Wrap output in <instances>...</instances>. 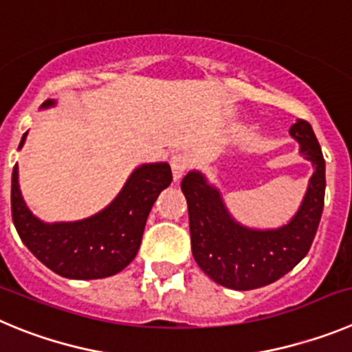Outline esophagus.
I'll list each match as a JSON object with an SVG mask.
<instances>
[{
	"label": "esophagus",
	"instance_id": "34e87169",
	"mask_svg": "<svg viewBox=\"0 0 352 352\" xmlns=\"http://www.w3.org/2000/svg\"><path fill=\"white\" fill-rule=\"evenodd\" d=\"M189 163H191V161H189V157L186 156V154H175V156H172V160H170V166H172L173 180L179 182V180L182 179L186 170L189 168Z\"/></svg>",
	"mask_w": 352,
	"mask_h": 352
}]
</instances>
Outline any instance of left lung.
<instances>
[{
	"label": "left lung",
	"mask_w": 352,
	"mask_h": 352,
	"mask_svg": "<svg viewBox=\"0 0 352 352\" xmlns=\"http://www.w3.org/2000/svg\"><path fill=\"white\" fill-rule=\"evenodd\" d=\"M289 135L316 170L298 212L284 226L275 230L243 226L231 217L219 189L210 186L205 175L189 172L182 179L192 256L198 267L221 286L247 291L275 283L293 270L312 245L324 205V157L307 121L298 119Z\"/></svg>",
	"instance_id": "left-lung-1"
}]
</instances>
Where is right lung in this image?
I'll return each mask as SVG.
<instances>
[{
	"label": "right lung",
	"instance_id": "right-lung-1",
	"mask_svg": "<svg viewBox=\"0 0 352 352\" xmlns=\"http://www.w3.org/2000/svg\"><path fill=\"white\" fill-rule=\"evenodd\" d=\"M56 101L47 100L42 109ZM26 135L22 137L24 145ZM172 182L168 163L142 164L129 175L112 204L87 219L43 223L31 214L19 189V168L12 173V219L24 245L40 261L66 278H103L116 275L135 259L148 212Z\"/></svg>",
	"mask_w": 352,
	"mask_h": 352
}]
</instances>
